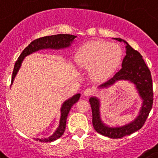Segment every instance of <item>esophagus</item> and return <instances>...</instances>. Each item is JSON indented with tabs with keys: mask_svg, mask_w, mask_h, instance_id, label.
I'll use <instances>...</instances> for the list:
<instances>
[{
	"mask_svg": "<svg viewBox=\"0 0 158 158\" xmlns=\"http://www.w3.org/2000/svg\"><path fill=\"white\" fill-rule=\"evenodd\" d=\"M93 94V90L91 88H86L85 90L83 91V95L85 97H90L91 95Z\"/></svg>",
	"mask_w": 158,
	"mask_h": 158,
	"instance_id": "34e87169",
	"label": "esophagus"
}]
</instances>
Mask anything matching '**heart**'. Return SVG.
Returning <instances> with one entry per match:
<instances>
[{
  "mask_svg": "<svg viewBox=\"0 0 158 158\" xmlns=\"http://www.w3.org/2000/svg\"><path fill=\"white\" fill-rule=\"evenodd\" d=\"M123 49L115 43L94 40L85 43L77 50L75 61L77 66L90 70L92 75L99 79H108L121 63Z\"/></svg>",
  "mask_w": 158,
  "mask_h": 158,
  "instance_id": "b5f03b06",
  "label": "heart"
}]
</instances>
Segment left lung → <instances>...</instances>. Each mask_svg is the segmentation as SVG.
<instances>
[{
	"instance_id": "obj_1",
	"label": "left lung",
	"mask_w": 158,
	"mask_h": 158,
	"mask_svg": "<svg viewBox=\"0 0 158 158\" xmlns=\"http://www.w3.org/2000/svg\"><path fill=\"white\" fill-rule=\"evenodd\" d=\"M115 40L127 44L126 56L123 60L122 69L111 79L100 85L101 88H107L118 80H129L136 86L140 97L143 100L139 115L132 123L119 127H109L101 122L99 112V100L96 97L89 99L92 113V125L97 132L110 137L112 139H118L128 135L139 130L145 123L146 119L152 110L153 103V92L151 72L145 64L141 54L138 51L133 49L125 40L119 38Z\"/></svg>"
}]
</instances>
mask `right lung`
<instances>
[{
    "label": "right lung",
    "mask_w": 158,
    "mask_h": 158,
    "mask_svg": "<svg viewBox=\"0 0 158 158\" xmlns=\"http://www.w3.org/2000/svg\"><path fill=\"white\" fill-rule=\"evenodd\" d=\"M75 37L76 36L73 35L58 34L54 35L44 36L33 40L27 47H26L24 48L23 51L22 52L21 55L19 56V57L18 58L16 62H15L14 70H13L11 83L14 81V79L16 76L17 72L19 71V68L21 66L23 60L26 56H27V55L31 54V53H32V52H35V51H38L40 49H43V48H55V49H58V48H63L69 47ZM79 97H80V94H76L74 97H71L70 99L67 100V101L64 102L62 106H61L60 124H59V127L57 129V131H55L54 134L52 135L51 136L47 138V139L46 138L45 139H36L37 141L46 142V143L47 142L54 141L56 139H59L63 135L65 129H66V118H67L68 114L70 112V109L73 106V105L79 101Z\"/></svg>",
    "instance_id": "add662e5"
}]
</instances>
